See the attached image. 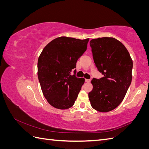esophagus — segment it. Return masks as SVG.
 Segmentation results:
<instances>
[{
	"mask_svg": "<svg viewBox=\"0 0 149 149\" xmlns=\"http://www.w3.org/2000/svg\"><path fill=\"white\" fill-rule=\"evenodd\" d=\"M91 81V79H85V82L86 83H89Z\"/></svg>",
	"mask_w": 149,
	"mask_h": 149,
	"instance_id": "1",
	"label": "esophagus"
}]
</instances>
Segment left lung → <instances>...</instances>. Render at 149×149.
<instances>
[{
    "mask_svg": "<svg viewBox=\"0 0 149 149\" xmlns=\"http://www.w3.org/2000/svg\"><path fill=\"white\" fill-rule=\"evenodd\" d=\"M89 44L94 63L104 77L92 79L89 99L94 109L107 112L124 100L132 81V60L127 48L114 38H94Z\"/></svg>",
    "mask_w": 149,
    "mask_h": 149,
    "instance_id": "obj_1",
    "label": "left lung"
}]
</instances>
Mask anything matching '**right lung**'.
<instances>
[{
  "instance_id": "right-lung-1",
  "label": "right lung",
  "mask_w": 149,
  "mask_h": 149,
  "mask_svg": "<svg viewBox=\"0 0 149 149\" xmlns=\"http://www.w3.org/2000/svg\"><path fill=\"white\" fill-rule=\"evenodd\" d=\"M89 38L60 37L43 48L38 60V78L43 96L52 106L67 109L74 105L84 83L71 75L78 58L87 49Z\"/></svg>"
}]
</instances>
